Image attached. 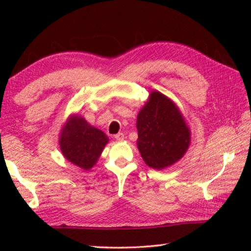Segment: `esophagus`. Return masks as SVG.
I'll return each mask as SVG.
<instances>
[{"instance_id":"1","label":"esophagus","mask_w":251,"mask_h":251,"mask_svg":"<svg viewBox=\"0 0 251 251\" xmlns=\"http://www.w3.org/2000/svg\"><path fill=\"white\" fill-rule=\"evenodd\" d=\"M114 138L116 140H119V141H122V140H124V138H125V136H124V134H123V132H119V134H116L115 136H114Z\"/></svg>"}]
</instances>
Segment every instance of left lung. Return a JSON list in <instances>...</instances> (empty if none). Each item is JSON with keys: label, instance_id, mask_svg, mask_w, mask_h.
Listing matches in <instances>:
<instances>
[{"label": "left lung", "instance_id": "8db88e82", "mask_svg": "<svg viewBox=\"0 0 251 251\" xmlns=\"http://www.w3.org/2000/svg\"><path fill=\"white\" fill-rule=\"evenodd\" d=\"M137 147L149 167L162 170L176 164L188 151L191 130L174 101L152 90L137 116Z\"/></svg>", "mask_w": 251, "mask_h": 251}]
</instances>
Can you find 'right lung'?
<instances>
[{
    "mask_svg": "<svg viewBox=\"0 0 251 251\" xmlns=\"http://www.w3.org/2000/svg\"><path fill=\"white\" fill-rule=\"evenodd\" d=\"M109 138L79 114H72L60 129L59 146L67 161L84 170L97 164Z\"/></svg>",
    "mask_w": 251,
    "mask_h": 251,
    "instance_id": "obj_1",
    "label": "right lung"
}]
</instances>
